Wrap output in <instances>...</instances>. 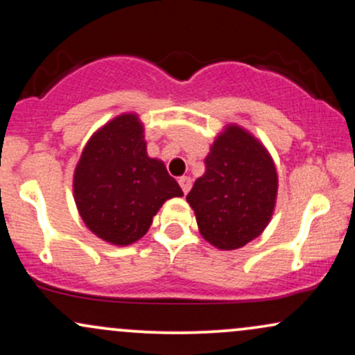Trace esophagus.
Instances as JSON below:
<instances>
[{"label": "esophagus", "instance_id": "esophagus-1", "mask_svg": "<svg viewBox=\"0 0 355 355\" xmlns=\"http://www.w3.org/2000/svg\"><path fill=\"white\" fill-rule=\"evenodd\" d=\"M178 183H180V187H182V191L183 193H189V190L191 189V180L189 177H180L178 178Z\"/></svg>", "mask_w": 355, "mask_h": 355}]
</instances>
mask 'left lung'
Listing matches in <instances>:
<instances>
[{
	"label": "left lung",
	"mask_w": 355,
	"mask_h": 355,
	"mask_svg": "<svg viewBox=\"0 0 355 355\" xmlns=\"http://www.w3.org/2000/svg\"><path fill=\"white\" fill-rule=\"evenodd\" d=\"M275 165L255 137L229 125L210 146L205 173L187 202L202 237L220 250H234L259 237L274 214Z\"/></svg>",
	"instance_id": "obj_1"
}]
</instances>
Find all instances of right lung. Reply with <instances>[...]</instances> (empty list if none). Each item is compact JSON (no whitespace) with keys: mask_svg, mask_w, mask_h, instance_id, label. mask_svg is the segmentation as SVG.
Here are the masks:
<instances>
[{"mask_svg":"<svg viewBox=\"0 0 355 355\" xmlns=\"http://www.w3.org/2000/svg\"><path fill=\"white\" fill-rule=\"evenodd\" d=\"M73 193L85 225L96 237L130 245L148 232L160 207L183 191L164 162L146 155L144 125L126 113L89 138L76 165Z\"/></svg>","mask_w":355,"mask_h":355,"instance_id":"right-lung-1","label":"right lung"}]
</instances>
